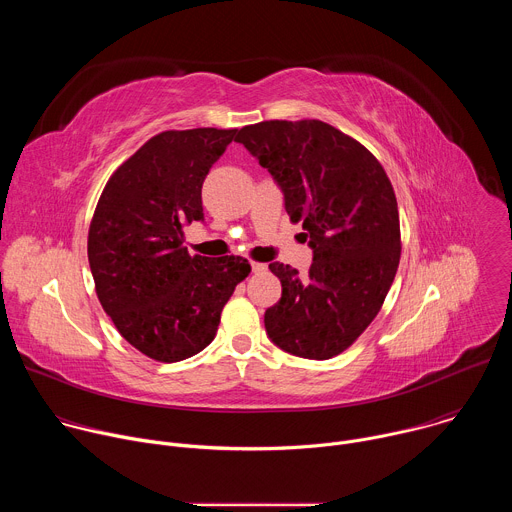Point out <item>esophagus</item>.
<instances>
[{
  "label": "esophagus",
  "mask_w": 512,
  "mask_h": 512,
  "mask_svg": "<svg viewBox=\"0 0 512 512\" xmlns=\"http://www.w3.org/2000/svg\"><path fill=\"white\" fill-rule=\"evenodd\" d=\"M251 269H253V273H265L267 265L265 263H251Z\"/></svg>",
  "instance_id": "34e87169"
}]
</instances>
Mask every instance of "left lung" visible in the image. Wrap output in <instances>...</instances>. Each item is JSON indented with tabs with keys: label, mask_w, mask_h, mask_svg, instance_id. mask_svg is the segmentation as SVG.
I'll list each match as a JSON object with an SVG mask.
<instances>
[{
	"label": "left lung",
	"mask_w": 512,
	"mask_h": 512,
	"mask_svg": "<svg viewBox=\"0 0 512 512\" xmlns=\"http://www.w3.org/2000/svg\"><path fill=\"white\" fill-rule=\"evenodd\" d=\"M235 141L273 176L314 251L304 277L269 263L281 300L267 308L265 330L289 354L332 358L375 320L399 267L391 180L362 143L318 119L245 125Z\"/></svg>",
	"instance_id": "left-lung-1"
}]
</instances>
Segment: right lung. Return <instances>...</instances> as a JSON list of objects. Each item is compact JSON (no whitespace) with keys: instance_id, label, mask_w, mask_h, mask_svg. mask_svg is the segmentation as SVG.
Instances as JSON below:
<instances>
[{"instance_id":"right-lung-1","label":"right lung","mask_w":512,"mask_h":512,"mask_svg":"<svg viewBox=\"0 0 512 512\" xmlns=\"http://www.w3.org/2000/svg\"><path fill=\"white\" fill-rule=\"evenodd\" d=\"M237 129L162 131L109 178L89 227L97 298L145 356L178 362L206 348L251 265L190 255L184 227L204 221L202 182Z\"/></svg>"}]
</instances>
